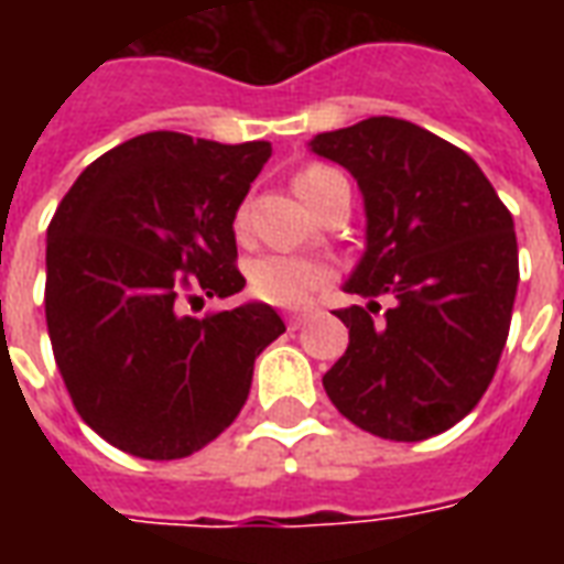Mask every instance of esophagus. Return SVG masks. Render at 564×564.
<instances>
[{"label": "esophagus", "mask_w": 564, "mask_h": 564, "mask_svg": "<svg viewBox=\"0 0 564 564\" xmlns=\"http://www.w3.org/2000/svg\"><path fill=\"white\" fill-rule=\"evenodd\" d=\"M305 323H307L305 311H293V314L286 317V326H290V329H299V326H305Z\"/></svg>", "instance_id": "obj_1"}]
</instances>
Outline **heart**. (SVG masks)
<instances>
[{"label": "heart", "instance_id": "obj_1", "mask_svg": "<svg viewBox=\"0 0 564 564\" xmlns=\"http://www.w3.org/2000/svg\"><path fill=\"white\" fill-rule=\"evenodd\" d=\"M329 174H335L326 165H307L305 172H299L295 186L305 202H311L314 189H317ZM235 229L245 232L247 229V208H238L235 217ZM250 290L278 307H299L305 305L311 295L317 293L319 286H326L332 278V269L326 262L311 257H293V253H269V257H259L257 262H250Z\"/></svg>", "mask_w": 564, "mask_h": 564}]
</instances>
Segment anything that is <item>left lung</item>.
<instances>
[{"instance_id":"8db88e82","label":"left lung","mask_w":564,"mask_h":564,"mask_svg":"<svg viewBox=\"0 0 564 564\" xmlns=\"http://www.w3.org/2000/svg\"><path fill=\"white\" fill-rule=\"evenodd\" d=\"M311 150L354 174L366 257L335 311L350 344L323 375L332 404L371 435L425 441L471 414L492 383L520 281L513 217L480 165L399 117L323 132ZM378 294L397 299L379 314Z\"/></svg>"}]
</instances>
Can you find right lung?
Masks as SVG:
<instances>
[{"instance_id": "add662e5", "label": "right lung", "mask_w": 564, "mask_h": 564, "mask_svg": "<svg viewBox=\"0 0 564 564\" xmlns=\"http://www.w3.org/2000/svg\"><path fill=\"white\" fill-rule=\"evenodd\" d=\"M269 141L144 132L90 162L47 226L44 317L72 404L139 459H184L245 408L253 362L286 326L262 302L186 317L245 290L235 210Z\"/></svg>"}]
</instances>
